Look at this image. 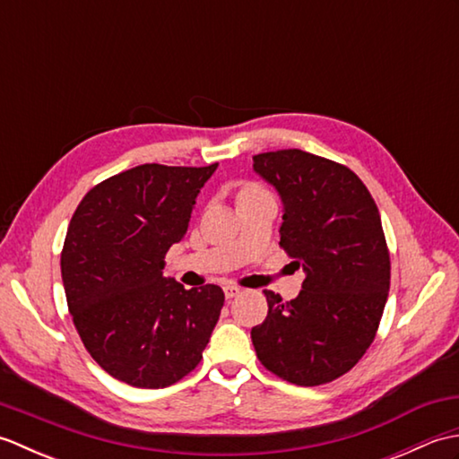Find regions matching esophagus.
Instances as JSON below:
<instances>
[{"instance_id":"obj_1","label":"esophagus","mask_w":459,"mask_h":459,"mask_svg":"<svg viewBox=\"0 0 459 459\" xmlns=\"http://www.w3.org/2000/svg\"><path fill=\"white\" fill-rule=\"evenodd\" d=\"M240 294V288L238 286H232V284H229V286H224V296H227V299H232V298H237Z\"/></svg>"}]
</instances>
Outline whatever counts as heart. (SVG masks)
<instances>
[{
  "label": "heart",
  "mask_w": 459,
  "mask_h": 459,
  "mask_svg": "<svg viewBox=\"0 0 459 459\" xmlns=\"http://www.w3.org/2000/svg\"><path fill=\"white\" fill-rule=\"evenodd\" d=\"M247 191H258V187H255V185H247V187L242 189L240 193H247Z\"/></svg>",
  "instance_id": "heart-1"
}]
</instances>
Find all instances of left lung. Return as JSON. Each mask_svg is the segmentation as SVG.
<instances>
[{
    "instance_id": "8db88e82",
    "label": "left lung",
    "mask_w": 459,
    "mask_h": 459,
    "mask_svg": "<svg viewBox=\"0 0 459 459\" xmlns=\"http://www.w3.org/2000/svg\"><path fill=\"white\" fill-rule=\"evenodd\" d=\"M252 161L284 203L280 248L306 272L296 299L264 291L268 316L252 327V345L291 385L331 383L375 341L391 288L377 203L347 165L314 153L278 150Z\"/></svg>"
}]
</instances>
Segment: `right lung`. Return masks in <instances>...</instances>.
Masks as SVG:
<instances>
[{"label": "right lung", "mask_w": 459, "mask_h": 459, "mask_svg": "<svg viewBox=\"0 0 459 459\" xmlns=\"http://www.w3.org/2000/svg\"><path fill=\"white\" fill-rule=\"evenodd\" d=\"M219 163H143L104 179L76 207L61 252L68 311L91 357L138 388L175 385L201 363L224 304L207 284L163 276L195 199Z\"/></svg>", "instance_id": "obj_1"}]
</instances>
